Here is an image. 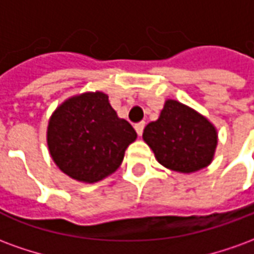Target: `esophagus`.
<instances>
[{
  "instance_id": "obj_1",
  "label": "esophagus",
  "mask_w": 254,
  "mask_h": 254,
  "mask_svg": "<svg viewBox=\"0 0 254 254\" xmlns=\"http://www.w3.org/2000/svg\"><path fill=\"white\" fill-rule=\"evenodd\" d=\"M144 127H145V122H138V124L134 125V129H136V132H137L138 136H141V134H143Z\"/></svg>"
}]
</instances>
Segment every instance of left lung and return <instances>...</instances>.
<instances>
[{"mask_svg":"<svg viewBox=\"0 0 254 254\" xmlns=\"http://www.w3.org/2000/svg\"><path fill=\"white\" fill-rule=\"evenodd\" d=\"M143 138L160 165L189 174L207 167L218 145V132L200 113L167 99L159 118L149 122Z\"/></svg>","mask_w":254,"mask_h":254,"instance_id":"left-lung-1","label":"left lung"}]
</instances>
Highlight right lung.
I'll return each mask as SVG.
<instances>
[{
  "label": "right lung",
  "mask_w": 254,
  "mask_h": 254,
  "mask_svg": "<svg viewBox=\"0 0 254 254\" xmlns=\"http://www.w3.org/2000/svg\"><path fill=\"white\" fill-rule=\"evenodd\" d=\"M136 137L132 125L117 116L109 96L99 91L65 100L47 127V147L54 163L70 178L87 184L113 174Z\"/></svg>",
  "instance_id": "1"
}]
</instances>
